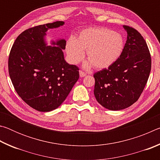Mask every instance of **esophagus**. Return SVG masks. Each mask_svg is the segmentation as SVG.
Here are the masks:
<instances>
[{"instance_id":"1","label":"esophagus","mask_w":160,"mask_h":160,"mask_svg":"<svg viewBox=\"0 0 160 160\" xmlns=\"http://www.w3.org/2000/svg\"><path fill=\"white\" fill-rule=\"evenodd\" d=\"M79 72H80V76L81 78H83V77L86 76V73H85V72H83L82 70H80Z\"/></svg>"}]
</instances>
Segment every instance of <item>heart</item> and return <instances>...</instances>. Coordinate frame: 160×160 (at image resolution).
<instances>
[{
  "label": "heart",
  "mask_w": 160,
  "mask_h": 160,
  "mask_svg": "<svg viewBox=\"0 0 160 160\" xmlns=\"http://www.w3.org/2000/svg\"><path fill=\"white\" fill-rule=\"evenodd\" d=\"M123 39L118 32L106 28H90L80 32L77 39H68L66 51L70 61L78 63L82 60L86 51L89 62L96 69L108 68L117 60L122 52Z\"/></svg>",
  "instance_id": "1"
}]
</instances>
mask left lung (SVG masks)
<instances>
[{"mask_svg": "<svg viewBox=\"0 0 160 160\" xmlns=\"http://www.w3.org/2000/svg\"><path fill=\"white\" fill-rule=\"evenodd\" d=\"M120 56L108 68L95 72L94 94L102 107L112 111L128 108L138 101L151 70V55L144 38L132 27Z\"/></svg>", "mask_w": 160, "mask_h": 160, "instance_id": "obj_1", "label": "left lung"}]
</instances>
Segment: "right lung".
Returning a JSON list of instances; mask_svg holds the SVG:
<instances>
[{
    "mask_svg": "<svg viewBox=\"0 0 160 160\" xmlns=\"http://www.w3.org/2000/svg\"><path fill=\"white\" fill-rule=\"evenodd\" d=\"M63 24L56 21L26 29L16 38L9 54L8 72L16 92L39 112L58 108L80 77L79 68L64 60L66 42L47 47L44 41L48 29Z\"/></svg>",
    "mask_w": 160,
    "mask_h": 160,
    "instance_id": "right-lung-1",
    "label": "right lung"
}]
</instances>
